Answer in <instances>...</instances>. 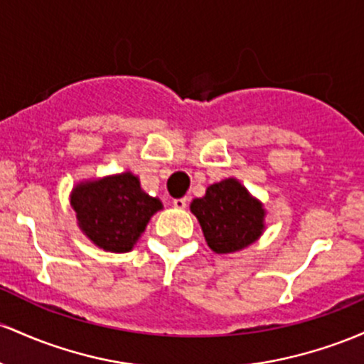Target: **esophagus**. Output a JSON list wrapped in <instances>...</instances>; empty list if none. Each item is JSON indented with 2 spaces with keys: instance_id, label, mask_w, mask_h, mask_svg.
Here are the masks:
<instances>
[{
  "instance_id": "34e87169",
  "label": "esophagus",
  "mask_w": 364,
  "mask_h": 364,
  "mask_svg": "<svg viewBox=\"0 0 364 364\" xmlns=\"http://www.w3.org/2000/svg\"><path fill=\"white\" fill-rule=\"evenodd\" d=\"M186 206H187V198L173 199V208H177V210H183Z\"/></svg>"
}]
</instances>
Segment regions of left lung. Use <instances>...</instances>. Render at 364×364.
I'll list each match as a JSON object with an SVG mask.
<instances>
[{
    "label": "left lung",
    "instance_id": "8db88e82",
    "mask_svg": "<svg viewBox=\"0 0 364 364\" xmlns=\"http://www.w3.org/2000/svg\"><path fill=\"white\" fill-rule=\"evenodd\" d=\"M208 246L216 255L240 251L259 239L264 230L263 204L237 178H225L191 203Z\"/></svg>",
    "mask_w": 364,
    "mask_h": 364
}]
</instances>
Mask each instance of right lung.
<instances>
[{
  "label": "right lung",
  "mask_w": 364,
  "mask_h": 364,
  "mask_svg": "<svg viewBox=\"0 0 364 364\" xmlns=\"http://www.w3.org/2000/svg\"><path fill=\"white\" fill-rule=\"evenodd\" d=\"M70 204L80 230L109 252L132 251L151 216L163 208L160 199L141 189L139 178L130 171L77 183Z\"/></svg>",
  "instance_id": "right-lung-1"
}]
</instances>
